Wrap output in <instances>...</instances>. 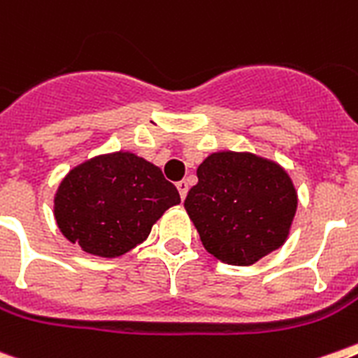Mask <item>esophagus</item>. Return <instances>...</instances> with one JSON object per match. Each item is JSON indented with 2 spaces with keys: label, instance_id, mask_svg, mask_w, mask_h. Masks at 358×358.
<instances>
[{
  "label": "esophagus",
  "instance_id": "34e87169",
  "mask_svg": "<svg viewBox=\"0 0 358 358\" xmlns=\"http://www.w3.org/2000/svg\"><path fill=\"white\" fill-rule=\"evenodd\" d=\"M176 189H178L180 198H182V200H185V196H187V191H189L187 182H185V180H180L178 184H176Z\"/></svg>",
  "mask_w": 358,
  "mask_h": 358
}]
</instances>
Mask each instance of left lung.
Instances as JSON below:
<instances>
[{"label":"left lung","mask_w":358,"mask_h":358,"mask_svg":"<svg viewBox=\"0 0 358 358\" xmlns=\"http://www.w3.org/2000/svg\"><path fill=\"white\" fill-rule=\"evenodd\" d=\"M196 176L184 207L213 257L251 266L284 245L299 198L276 162L253 152H213Z\"/></svg>","instance_id":"left-lung-1"}]
</instances>
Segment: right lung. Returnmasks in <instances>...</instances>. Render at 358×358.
<instances>
[{"instance_id": "1", "label": "right lung", "mask_w": 358, "mask_h": 358, "mask_svg": "<svg viewBox=\"0 0 358 358\" xmlns=\"http://www.w3.org/2000/svg\"><path fill=\"white\" fill-rule=\"evenodd\" d=\"M180 203L160 167L134 152L94 156L62 180L54 218L63 236L89 255L116 258L142 244L155 222Z\"/></svg>"}]
</instances>
